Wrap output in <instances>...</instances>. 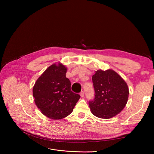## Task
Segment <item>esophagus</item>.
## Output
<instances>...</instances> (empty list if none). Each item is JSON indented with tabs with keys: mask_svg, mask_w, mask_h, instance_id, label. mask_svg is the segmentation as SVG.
I'll return each instance as SVG.
<instances>
[{
	"mask_svg": "<svg viewBox=\"0 0 154 154\" xmlns=\"http://www.w3.org/2000/svg\"><path fill=\"white\" fill-rule=\"evenodd\" d=\"M80 96H81L82 97H83V96H84V92L82 91V92H80Z\"/></svg>",
	"mask_w": 154,
	"mask_h": 154,
	"instance_id": "1",
	"label": "esophagus"
}]
</instances>
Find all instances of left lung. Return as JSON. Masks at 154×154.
Returning <instances> with one entry per match:
<instances>
[{"mask_svg": "<svg viewBox=\"0 0 154 154\" xmlns=\"http://www.w3.org/2000/svg\"><path fill=\"white\" fill-rule=\"evenodd\" d=\"M95 91L94 100L89 101L93 115L109 119L120 113L127 103L129 91L127 83L112 69L97 70L92 76Z\"/></svg>", "mask_w": 154, "mask_h": 154, "instance_id": "1", "label": "left lung"}]
</instances>
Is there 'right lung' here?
I'll use <instances>...</instances> for the list:
<instances>
[{
    "instance_id": "1",
    "label": "right lung",
    "mask_w": 154,
    "mask_h": 154,
    "mask_svg": "<svg viewBox=\"0 0 154 154\" xmlns=\"http://www.w3.org/2000/svg\"><path fill=\"white\" fill-rule=\"evenodd\" d=\"M67 70L62 63L52 64L37 79L32 88L36 106L50 119L58 120L67 117L80 97L71 90V82L66 78Z\"/></svg>"
}]
</instances>
